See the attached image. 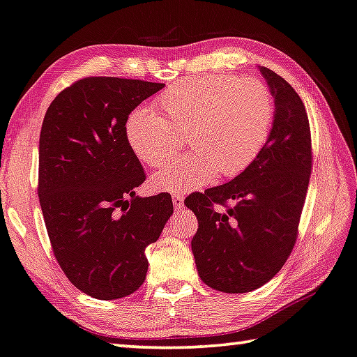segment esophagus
I'll return each mask as SVG.
<instances>
[{
    "mask_svg": "<svg viewBox=\"0 0 357 357\" xmlns=\"http://www.w3.org/2000/svg\"><path fill=\"white\" fill-rule=\"evenodd\" d=\"M172 199H173L174 210H181V208H183V202H184V195H183V194H181V192H174V194L172 195Z\"/></svg>",
    "mask_w": 357,
    "mask_h": 357,
    "instance_id": "esophagus-1",
    "label": "esophagus"
}]
</instances>
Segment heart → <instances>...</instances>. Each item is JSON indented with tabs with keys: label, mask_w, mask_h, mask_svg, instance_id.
I'll return each instance as SVG.
<instances>
[{
	"label": "heart",
	"mask_w": 357,
	"mask_h": 357,
	"mask_svg": "<svg viewBox=\"0 0 357 357\" xmlns=\"http://www.w3.org/2000/svg\"><path fill=\"white\" fill-rule=\"evenodd\" d=\"M157 109L163 116L132 109L123 130L128 147L151 168L176 157L185 135L192 151L151 181L160 192H183L216 174L232 178L245 172L268 142L275 112L261 79L232 75L181 79L158 96Z\"/></svg>",
	"instance_id": "heart-1"
}]
</instances>
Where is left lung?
<instances>
[{
    "mask_svg": "<svg viewBox=\"0 0 357 357\" xmlns=\"http://www.w3.org/2000/svg\"><path fill=\"white\" fill-rule=\"evenodd\" d=\"M259 72L275 107L261 153L229 183L184 200L199 221L192 253L200 279L225 294L259 289L282 269L295 247L311 176L305 104L278 73Z\"/></svg>",
    "mask_w": 357,
    "mask_h": 357,
    "instance_id": "left-lung-1",
    "label": "left lung"
}]
</instances>
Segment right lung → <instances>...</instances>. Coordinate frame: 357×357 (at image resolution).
I'll list each match as a JSON object with an SVG mask.
<instances>
[{"label":"right lung","mask_w":357,"mask_h":357,"mask_svg":"<svg viewBox=\"0 0 357 357\" xmlns=\"http://www.w3.org/2000/svg\"><path fill=\"white\" fill-rule=\"evenodd\" d=\"M163 83L86 77L56 96L40 132L38 197L52 252L67 279L98 300L144 284L146 248L173 215L172 195L137 197L146 181L125 120Z\"/></svg>","instance_id":"obj_1"}]
</instances>
